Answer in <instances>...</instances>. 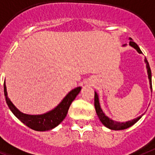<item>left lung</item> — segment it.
<instances>
[{
    "mask_svg": "<svg viewBox=\"0 0 155 155\" xmlns=\"http://www.w3.org/2000/svg\"><path fill=\"white\" fill-rule=\"evenodd\" d=\"M130 40V42H129V45L130 47L134 48L135 50H136L139 54H142V51L140 50L139 47L138 46L136 43H134L133 41L131 38H129ZM123 47L127 46V45H123ZM145 64L146 67H147V75H148V79H149V83H150V91H152V83H151V70H150V68L149 63L147 61V60L145 58ZM95 110H96V113H97V115L99 117V120L103 124H104L106 127L109 128L110 130H124V129H127V128L130 127L131 126H133L134 123H136L137 122L139 121V119L142 118L143 114L139 116L138 118H135V119H132V120H130V121L126 122V123H120V122H117L114 121L111 119H110L109 117H107L106 114H104V112L102 110L101 107H100V104H99V95H98L97 92L95 91Z\"/></svg>",
    "mask_w": 155,
    "mask_h": 155,
    "instance_id": "left-lung-1",
    "label": "left lung"
}]
</instances>
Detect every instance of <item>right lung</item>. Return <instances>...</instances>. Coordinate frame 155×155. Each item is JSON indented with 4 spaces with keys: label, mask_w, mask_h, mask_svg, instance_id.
Instances as JSON below:
<instances>
[{
    "label": "right lung",
    "mask_w": 155,
    "mask_h": 155,
    "mask_svg": "<svg viewBox=\"0 0 155 155\" xmlns=\"http://www.w3.org/2000/svg\"><path fill=\"white\" fill-rule=\"evenodd\" d=\"M81 91V87H77L70 91L62 101L52 110L41 114H28L21 112L14 106L9 98L6 89L5 80L4 83V93L6 104L15 116L29 128L37 131H46L56 127L65 119L69 107Z\"/></svg>",
    "instance_id": "1"
}]
</instances>
